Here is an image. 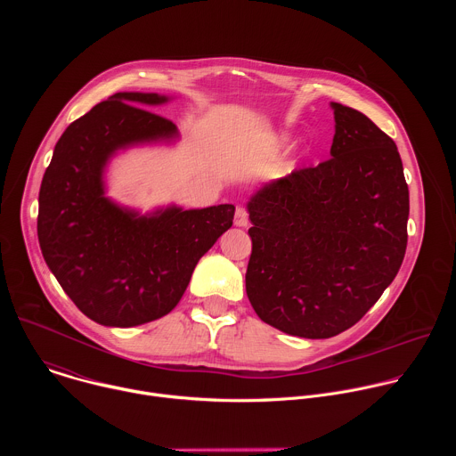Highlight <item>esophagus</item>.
<instances>
[{"label": "esophagus", "instance_id": "obj_1", "mask_svg": "<svg viewBox=\"0 0 456 456\" xmlns=\"http://www.w3.org/2000/svg\"><path fill=\"white\" fill-rule=\"evenodd\" d=\"M234 224H236L238 227H247V224H248V211H247L243 206H238V208H236Z\"/></svg>", "mask_w": 456, "mask_h": 456}]
</instances>
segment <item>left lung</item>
Returning a JSON list of instances; mask_svg holds the SVG:
<instances>
[{"mask_svg":"<svg viewBox=\"0 0 456 456\" xmlns=\"http://www.w3.org/2000/svg\"><path fill=\"white\" fill-rule=\"evenodd\" d=\"M332 108V159L248 202V301L271 327L306 339L354 327L397 276L408 245L410 191L394 139L364 113Z\"/></svg>","mask_w":456,"mask_h":456,"instance_id":"1","label":"left lung"}]
</instances>
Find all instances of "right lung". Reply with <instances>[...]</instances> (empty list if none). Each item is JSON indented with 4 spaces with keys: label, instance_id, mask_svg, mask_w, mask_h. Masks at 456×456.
I'll list each match as a JSON object with an SVG mask.
<instances>
[{
    "label": "right lung",
    "instance_id": "1",
    "mask_svg": "<svg viewBox=\"0 0 456 456\" xmlns=\"http://www.w3.org/2000/svg\"><path fill=\"white\" fill-rule=\"evenodd\" d=\"M166 101L124 92L99 102L64 129L41 182L45 262L76 306L106 327H137L169 314L199 259L232 225L231 204L137 216L104 197L102 169L113 151L176 134L169 118L139 108Z\"/></svg>",
    "mask_w": 456,
    "mask_h": 456
}]
</instances>
